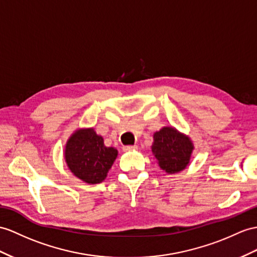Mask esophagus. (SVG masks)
I'll list each match as a JSON object with an SVG mask.
<instances>
[{"mask_svg":"<svg viewBox=\"0 0 257 257\" xmlns=\"http://www.w3.org/2000/svg\"><path fill=\"white\" fill-rule=\"evenodd\" d=\"M137 148H139V146H137V145H133V146H126V147H124V150H125V152H132V150H136Z\"/></svg>","mask_w":257,"mask_h":257,"instance_id":"esophagus-1","label":"esophagus"}]
</instances>
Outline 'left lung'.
Listing matches in <instances>:
<instances>
[{"instance_id":"obj_1","label":"left lung","mask_w":257,"mask_h":257,"mask_svg":"<svg viewBox=\"0 0 257 257\" xmlns=\"http://www.w3.org/2000/svg\"><path fill=\"white\" fill-rule=\"evenodd\" d=\"M152 153L160 169L168 174H176L190 165L194 144L173 126H164L154 133Z\"/></svg>"}]
</instances>
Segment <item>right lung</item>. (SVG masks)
<instances>
[{
    "label": "right lung",
    "mask_w": 257,
    "mask_h": 257,
    "mask_svg": "<svg viewBox=\"0 0 257 257\" xmlns=\"http://www.w3.org/2000/svg\"><path fill=\"white\" fill-rule=\"evenodd\" d=\"M64 160L75 177L88 184H98L107 178L117 157L114 147H107L103 137L93 127L74 131L64 148Z\"/></svg>",
    "instance_id": "1"
}]
</instances>
